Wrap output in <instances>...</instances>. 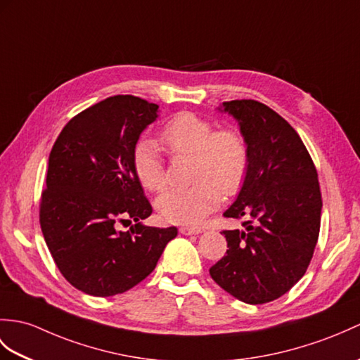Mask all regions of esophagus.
<instances>
[{
    "instance_id": "1",
    "label": "esophagus",
    "mask_w": 360,
    "mask_h": 360,
    "mask_svg": "<svg viewBox=\"0 0 360 360\" xmlns=\"http://www.w3.org/2000/svg\"><path fill=\"white\" fill-rule=\"evenodd\" d=\"M179 231L182 233V235H186V236H190V235H199V233H202V230H200V229H196V227H188V225H182V227L179 229Z\"/></svg>"
}]
</instances>
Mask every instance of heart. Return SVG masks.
I'll return each instance as SVG.
<instances>
[{"label":"heart","instance_id":"b5f03b06","mask_svg":"<svg viewBox=\"0 0 360 360\" xmlns=\"http://www.w3.org/2000/svg\"><path fill=\"white\" fill-rule=\"evenodd\" d=\"M161 142L172 155L193 156V186L170 190L156 199V212L172 224L198 225L219 207L222 193L235 196L248 174V148L233 129L214 130V125L190 112L174 115L161 130ZM133 170L148 191L167 187V172L153 141L138 142L133 152Z\"/></svg>","mask_w":360,"mask_h":360}]
</instances>
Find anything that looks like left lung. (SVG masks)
<instances>
[{
    "mask_svg": "<svg viewBox=\"0 0 360 360\" xmlns=\"http://www.w3.org/2000/svg\"><path fill=\"white\" fill-rule=\"evenodd\" d=\"M218 110L236 120L250 164L224 212L244 218V229L222 231L229 250L210 276L242 302H271L302 278L313 257L322 210L317 172L296 130L270 107L238 99Z\"/></svg>",
    "mask_w": 360,
    "mask_h": 360,
    "instance_id": "left-lung-1",
    "label": "left lung"
}]
</instances>
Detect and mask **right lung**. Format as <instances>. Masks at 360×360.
<instances>
[{"instance_id":"add662e5","label":"right lung","mask_w":360,"mask_h":360,"mask_svg":"<svg viewBox=\"0 0 360 360\" xmlns=\"http://www.w3.org/2000/svg\"><path fill=\"white\" fill-rule=\"evenodd\" d=\"M160 105L116 95L67 122L49 156L39 222L64 278L82 293H124L155 270L178 229L148 227L152 214L133 170L136 142ZM129 232L118 221H131Z\"/></svg>"}]
</instances>
